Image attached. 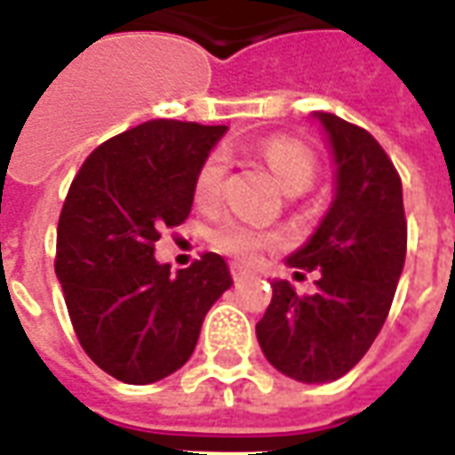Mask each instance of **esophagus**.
I'll use <instances>...</instances> for the list:
<instances>
[{
  "label": "esophagus",
  "instance_id": "1",
  "mask_svg": "<svg viewBox=\"0 0 455 455\" xmlns=\"http://www.w3.org/2000/svg\"><path fill=\"white\" fill-rule=\"evenodd\" d=\"M231 275H234V281H246L253 273L249 268H243V266H238V263H231Z\"/></svg>",
  "mask_w": 455,
  "mask_h": 455
}]
</instances>
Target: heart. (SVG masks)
<instances>
[{
    "instance_id": "b5f03b06",
    "label": "heart",
    "mask_w": 455,
    "mask_h": 455,
    "mask_svg": "<svg viewBox=\"0 0 455 455\" xmlns=\"http://www.w3.org/2000/svg\"><path fill=\"white\" fill-rule=\"evenodd\" d=\"M260 157L266 160L268 170L275 177V182L281 184L285 195L303 192L315 180V157L305 145L291 138H271L260 145ZM224 174H227V162L224 155H209L199 172L195 177V202L199 206H212L221 196L224 187ZM209 241L214 243V249L227 253L231 259L253 260L259 259L266 249L278 246L283 238L275 231L260 228L251 224L246 219L227 217L217 219V224L209 231Z\"/></svg>"
}]
</instances>
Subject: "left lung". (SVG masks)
Masks as SVG:
<instances>
[{"instance_id":"8db88e82","label":"left lung","mask_w":455,"mask_h":455,"mask_svg":"<svg viewBox=\"0 0 455 455\" xmlns=\"http://www.w3.org/2000/svg\"><path fill=\"white\" fill-rule=\"evenodd\" d=\"M335 162V195L315 234L293 251L291 268L317 273V293L275 281L256 338L273 367L295 382L325 384L367 355L392 307L404 268L402 180L367 130L313 113Z\"/></svg>"}]
</instances>
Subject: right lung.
I'll return each instance as SVG.
<instances>
[{
  "label": "right lung",
  "instance_id": "obj_1",
  "mask_svg": "<svg viewBox=\"0 0 455 455\" xmlns=\"http://www.w3.org/2000/svg\"><path fill=\"white\" fill-rule=\"evenodd\" d=\"M227 125L150 120L103 142L76 174L56 241V275L85 355L125 384L170 377L192 357L209 307L234 281L204 253L170 273L160 231L182 224L195 177Z\"/></svg>",
  "mask_w": 455,
  "mask_h": 455
}]
</instances>
